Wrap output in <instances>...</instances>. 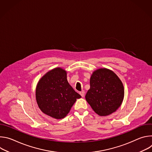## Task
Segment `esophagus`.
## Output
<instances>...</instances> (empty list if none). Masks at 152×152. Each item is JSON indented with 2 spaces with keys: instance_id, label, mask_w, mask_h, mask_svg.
<instances>
[{
  "instance_id": "34e87169",
  "label": "esophagus",
  "mask_w": 152,
  "mask_h": 152,
  "mask_svg": "<svg viewBox=\"0 0 152 152\" xmlns=\"http://www.w3.org/2000/svg\"><path fill=\"white\" fill-rule=\"evenodd\" d=\"M79 94H80V96L83 97L84 96V95H85V91H84L83 90H82V91H81L80 92H79Z\"/></svg>"
}]
</instances>
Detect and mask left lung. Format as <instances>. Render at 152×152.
Returning a JSON list of instances; mask_svg holds the SVG:
<instances>
[{
	"instance_id": "obj_1",
	"label": "left lung",
	"mask_w": 152,
	"mask_h": 152,
	"mask_svg": "<svg viewBox=\"0 0 152 152\" xmlns=\"http://www.w3.org/2000/svg\"><path fill=\"white\" fill-rule=\"evenodd\" d=\"M90 83L85 99L93 111L100 116L115 112L124 96L123 84L118 76L108 69H99L93 72Z\"/></svg>"
}]
</instances>
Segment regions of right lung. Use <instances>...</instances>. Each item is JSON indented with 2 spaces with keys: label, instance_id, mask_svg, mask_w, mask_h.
<instances>
[{
  "label": "right lung",
  "instance_id": "obj_1",
  "mask_svg": "<svg viewBox=\"0 0 152 152\" xmlns=\"http://www.w3.org/2000/svg\"><path fill=\"white\" fill-rule=\"evenodd\" d=\"M67 73L61 67L55 68L42 76L36 86L35 97L40 110L55 119L66 117L76 99L81 97L68 82Z\"/></svg>",
  "mask_w": 152,
  "mask_h": 152
}]
</instances>
